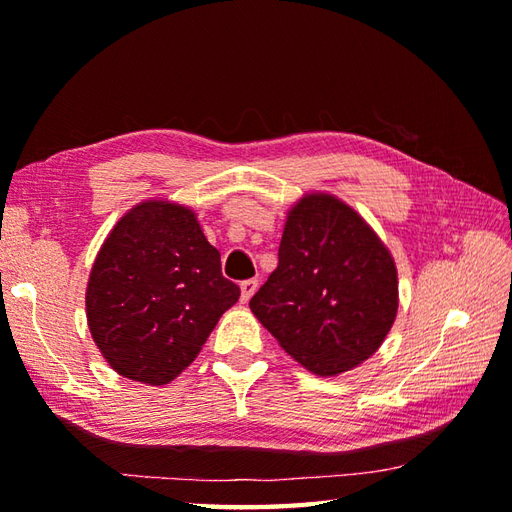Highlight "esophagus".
<instances>
[{"label": "esophagus", "mask_w": 512, "mask_h": 512, "mask_svg": "<svg viewBox=\"0 0 512 512\" xmlns=\"http://www.w3.org/2000/svg\"><path fill=\"white\" fill-rule=\"evenodd\" d=\"M239 288H242V301L246 303L257 292L259 281L257 279H246V281H242V284H239Z\"/></svg>", "instance_id": "1"}]
</instances>
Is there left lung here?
Wrapping results in <instances>:
<instances>
[{
	"label": "left lung",
	"instance_id": "8db88e82",
	"mask_svg": "<svg viewBox=\"0 0 512 512\" xmlns=\"http://www.w3.org/2000/svg\"><path fill=\"white\" fill-rule=\"evenodd\" d=\"M259 323L317 376L367 361L398 314V270L350 204L312 191L290 206L279 264L250 299Z\"/></svg>",
	"mask_w": 512,
	"mask_h": 512
}]
</instances>
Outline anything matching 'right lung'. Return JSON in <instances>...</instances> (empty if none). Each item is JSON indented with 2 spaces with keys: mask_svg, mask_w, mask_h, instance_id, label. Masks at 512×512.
<instances>
[{
  "mask_svg": "<svg viewBox=\"0 0 512 512\" xmlns=\"http://www.w3.org/2000/svg\"><path fill=\"white\" fill-rule=\"evenodd\" d=\"M239 288L222 277L217 248L193 209L143 200L114 224L96 255L85 314L116 374L167 385L187 369Z\"/></svg>",
  "mask_w": 512,
  "mask_h": 512,
  "instance_id": "1",
  "label": "right lung"
}]
</instances>
